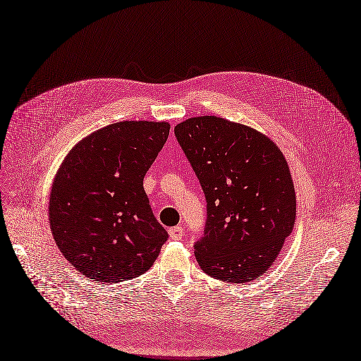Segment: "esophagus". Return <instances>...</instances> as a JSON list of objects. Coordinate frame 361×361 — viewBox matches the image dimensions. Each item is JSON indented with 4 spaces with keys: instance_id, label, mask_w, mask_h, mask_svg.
<instances>
[{
    "instance_id": "1",
    "label": "esophagus",
    "mask_w": 361,
    "mask_h": 361,
    "mask_svg": "<svg viewBox=\"0 0 361 361\" xmlns=\"http://www.w3.org/2000/svg\"><path fill=\"white\" fill-rule=\"evenodd\" d=\"M168 233H169V236L172 239H176V241H180V239H183V236H184V231H183V228H180V226H176V228H171L168 231Z\"/></svg>"
}]
</instances>
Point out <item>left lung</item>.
<instances>
[{
  "instance_id": "obj_1",
  "label": "left lung",
  "mask_w": 361,
  "mask_h": 361,
  "mask_svg": "<svg viewBox=\"0 0 361 361\" xmlns=\"http://www.w3.org/2000/svg\"><path fill=\"white\" fill-rule=\"evenodd\" d=\"M173 130L207 199L199 266L220 281H252L276 260L296 220L283 152L264 133L219 116L190 117Z\"/></svg>"
}]
</instances>
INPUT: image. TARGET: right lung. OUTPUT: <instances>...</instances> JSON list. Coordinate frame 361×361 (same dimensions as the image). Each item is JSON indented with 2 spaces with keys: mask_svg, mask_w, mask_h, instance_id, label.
<instances>
[{
  "mask_svg": "<svg viewBox=\"0 0 361 361\" xmlns=\"http://www.w3.org/2000/svg\"><path fill=\"white\" fill-rule=\"evenodd\" d=\"M168 122L125 120L78 141L51 184L53 239L93 281H126L149 271L168 239L142 180L168 140Z\"/></svg>",
  "mask_w": 361,
  "mask_h": 361,
  "instance_id": "right-lung-1",
  "label": "right lung"
}]
</instances>
